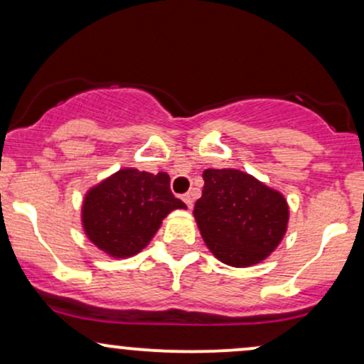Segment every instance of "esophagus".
I'll return each instance as SVG.
<instances>
[{"mask_svg": "<svg viewBox=\"0 0 364 364\" xmlns=\"http://www.w3.org/2000/svg\"><path fill=\"white\" fill-rule=\"evenodd\" d=\"M183 202L186 203L188 208H191V207H193V196H191V193L183 195Z\"/></svg>", "mask_w": 364, "mask_h": 364, "instance_id": "obj_1", "label": "esophagus"}]
</instances>
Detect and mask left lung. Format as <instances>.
<instances>
[{"label":"left lung","mask_w":364,"mask_h":364,"mask_svg":"<svg viewBox=\"0 0 364 364\" xmlns=\"http://www.w3.org/2000/svg\"><path fill=\"white\" fill-rule=\"evenodd\" d=\"M203 181L193 215L207 248L231 267L265 260L287 231L284 195L240 169H205Z\"/></svg>","instance_id":"8db88e82"}]
</instances>
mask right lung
Here are the masks:
<instances>
[{"instance_id": "right-lung-1", "label": "right lung", "mask_w": 364, "mask_h": 364, "mask_svg": "<svg viewBox=\"0 0 364 364\" xmlns=\"http://www.w3.org/2000/svg\"><path fill=\"white\" fill-rule=\"evenodd\" d=\"M168 173L119 169L87 191L82 225L89 240L112 258L140 253L161 228L164 217L186 208L171 193Z\"/></svg>"}]
</instances>
